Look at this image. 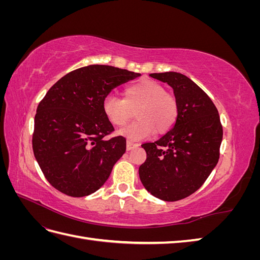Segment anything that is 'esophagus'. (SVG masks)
<instances>
[{"label": "esophagus", "instance_id": "34e87169", "mask_svg": "<svg viewBox=\"0 0 260 260\" xmlns=\"http://www.w3.org/2000/svg\"><path fill=\"white\" fill-rule=\"evenodd\" d=\"M137 146H139L138 143H133V142H131V141H128V142H127V151H130V149L135 148Z\"/></svg>", "mask_w": 260, "mask_h": 260}]
</instances>
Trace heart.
<instances>
[{
    "label": "heart",
    "mask_w": 260,
    "mask_h": 260,
    "mask_svg": "<svg viewBox=\"0 0 260 260\" xmlns=\"http://www.w3.org/2000/svg\"><path fill=\"white\" fill-rule=\"evenodd\" d=\"M136 109V121L118 131L130 141H140L156 133L162 135L171 129L178 117V104L174 96L165 93L164 86L151 79H142L125 86L123 100L108 95L102 109L107 120L116 127H121Z\"/></svg>",
    "instance_id": "1"
}]
</instances>
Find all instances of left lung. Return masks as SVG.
I'll use <instances>...</instances> for the list:
<instances>
[{"label":"left lung","mask_w":260,"mask_h":260,"mask_svg":"<svg viewBox=\"0 0 260 260\" xmlns=\"http://www.w3.org/2000/svg\"><path fill=\"white\" fill-rule=\"evenodd\" d=\"M149 76L171 86L178 117L159 140L141 145L146 160L139 176L155 198L176 202L198 191L216 167L222 125L215 104L190 78L175 72Z\"/></svg>","instance_id":"8db88e82"}]
</instances>
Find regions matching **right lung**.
<instances>
[{
    "instance_id": "1",
    "label": "right lung",
    "mask_w": 260,
    "mask_h": 260,
    "mask_svg": "<svg viewBox=\"0 0 260 260\" xmlns=\"http://www.w3.org/2000/svg\"><path fill=\"white\" fill-rule=\"evenodd\" d=\"M140 76L89 65L60 78L45 94L35 117L32 148L44 177L56 190L82 198L106 182L125 152V139H104L114 127L102 104L118 85Z\"/></svg>"
}]
</instances>
